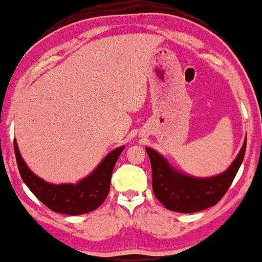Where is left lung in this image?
I'll use <instances>...</instances> for the list:
<instances>
[{"label":"left lung","mask_w":262,"mask_h":262,"mask_svg":"<svg viewBox=\"0 0 262 262\" xmlns=\"http://www.w3.org/2000/svg\"><path fill=\"white\" fill-rule=\"evenodd\" d=\"M247 149V138L241 152L226 171L211 178H193L175 170L164 157L146 147L152 165V186L155 196L169 211L192 213L220 202L232 185Z\"/></svg>","instance_id":"8db88e82"}]
</instances>
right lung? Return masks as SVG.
Returning <instances> with one entry per match:
<instances>
[{"label":"right lung","instance_id":"1","mask_svg":"<svg viewBox=\"0 0 262 262\" xmlns=\"http://www.w3.org/2000/svg\"><path fill=\"white\" fill-rule=\"evenodd\" d=\"M15 159L19 174L26 185L46 207L57 213L77 216L97 210L106 199L110 189L112 174L124 147L112 150L95 170L77 184L46 183L28 168L18 149L17 141L13 142Z\"/></svg>","mask_w":262,"mask_h":262}]
</instances>
